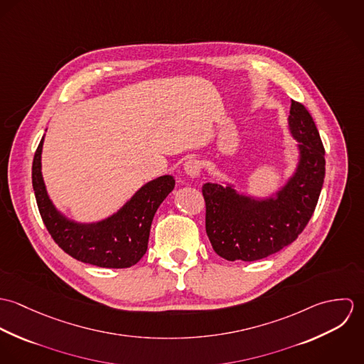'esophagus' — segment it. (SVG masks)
Returning a JSON list of instances; mask_svg holds the SVG:
<instances>
[{
	"label": "esophagus",
	"instance_id": "esophagus-1",
	"mask_svg": "<svg viewBox=\"0 0 364 364\" xmlns=\"http://www.w3.org/2000/svg\"><path fill=\"white\" fill-rule=\"evenodd\" d=\"M185 173L191 178H199L202 172V162L198 159H188L183 165Z\"/></svg>",
	"mask_w": 364,
	"mask_h": 364
}]
</instances>
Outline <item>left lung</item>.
Masks as SVG:
<instances>
[{
  "label": "left lung",
  "mask_w": 364,
  "mask_h": 364,
  "mask_svg": "<svg viewBox=\"0 0 364 364\" xmlns=\"http://www.w3.org/2000/svg\"><path fill=\"white\" fill-rule=\"evenodd\" d=\"M289 133L297 162L286 182L266 196L242 193L231 182H206V232L227 260L263 259L290 245L306 228L325 176V150L309 110L291 101Z\"/></svg>",
  "instance_id": "obj_1"
}]
</instances>
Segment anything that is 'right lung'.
Listing matches in <instances>:
<instances>
[{
    "label": "right lung",
    "instance_id": "right-lung-1",
    "mask_svg": "<svg viewBox=\"0 0 364 364\" xmlns=\"http://www.w3.org/2000/svg\"><path fill=\"white\" fill-rule=\"evenodd\" d=\"M45 136L35 153L32 185L43 223L55 244L74 259L100 267H130L147 251L156 208L175 188L172 175L144 183L122 208L107 217L81 223L54 206L42 175Z\"/></svg>",
    "mask_w": 364,
    "mask_h": 364
}]
</instances>
